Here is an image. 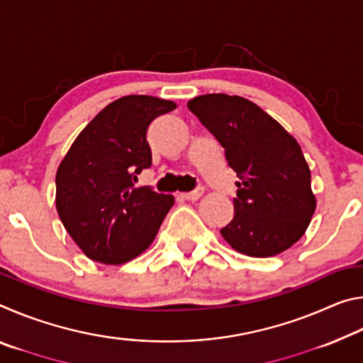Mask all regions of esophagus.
I'll return each instance as SVG.
<instances>
[{
    "label": "esophagus",
    "mask_w": 363,
    "mask_h": 363,
    "mask_svg": "<svg viewBox=\"0 0 363 363\" xmlns=\"http://www.w3.org/2000/svg\"><path fill=\"white\" fill-rule=\"evenodd\" d=\"M203 195V187H196L192 192H186V194H181V196L184 200H189V201H195L199 200L200 196Z\"/></svg>",
    "instance_id": "obj_1"
}]
</instances>
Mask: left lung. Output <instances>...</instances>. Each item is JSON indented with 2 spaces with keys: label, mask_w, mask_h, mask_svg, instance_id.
Listing matches in <instances>:
<instances>
[{
  "label": "left lung",
  "mask_w": 363,
  "mask_h": 363,
  "mask_svg": "<svg viewBox=\"0 0 363 363\" xmlns=\"http://www.w3.org/2000/svg\"><path fill=\"white\" fill-rule=\"evenodd\" d=\"M187 107L224 147L238 181L233 219L220 235L238 253L269 257L293 247L315 211L311 169L279 121L240 96L205 94Z\"/></svg>",
  "instance_id": "8db88e82"
}]
</instances>
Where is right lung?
Masks as SVG:
<instances>
[{"label":"right lung","instance_id":"1","mask_svg":"<svg viewBox=\"0 0 363 363\" xmlns=\"http://www.w3.org/2000/svg\"><path fill=\"white\" fill-rule=\"evenodd\" d=\"M176 108L153 96H125L78 134L56 174V208L65 230L89 259L123 264L150 247L173 195L134 187L152 164L147 128Z\"/></svg>","mask_w":363,"mask_h":363}]
</instances>
